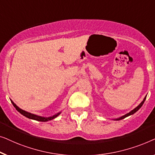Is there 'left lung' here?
Wrapping results in <instances>:
<instances>
[{"label": "left lung", "mask_w": 155, "mask_h": 155, "mask_svg": "<svg viewBox=\"0 0 155 155\" xmlns=\"http://www.w3.org/2000/svg\"><path fill=\"white\" fill-rule=\"evenodd\" d=\"M146 97H147V95H146V96L144 97V99H143V100L142 102H140V104H139V105H138L136 107V108L135 109H134V110H131L130 111V112H128V113H127V114H125V115H124V116H122V117H119V118H117V119H114V120H117V121H119V120H121V119H124V118H126V117H128V116H130V115H132V114H134V113H136L137 111H138L139 109H140L141 107L143 106V103H144V102H145V99H146Z\"/></svg>", "instance_id": "1"}]
</instances>
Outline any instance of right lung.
I'll return each mask as SVG.
<instances>
[{
  "mask_svg": "<svg viewBox=\"0 0 155 155\" xmlns=\"http://www.w3.org/2000/svg\"><path fill=\"white\" fill-rule=\"evenodd\" d=\"M11 102L12 104H13V106L15 107V109L18 111V112L20 113L23 115V116H25L26 117H27V118L29 119H34V120H36V121H50V120H52V119L56 118L57 117L59 116V115L60 114V112H58L56 114L53 115V116L52 117H41V116H38V115H36V114H31V113L30 112H26V111L21 110L19 107H17L16 104L14 103V102H12L11 100Z\"/></svg>",
  "mask_w": 155,
  "mask_h": 155,
  "instance_id": "obj_1",
  "label": "right lung"
}]
</instances>
